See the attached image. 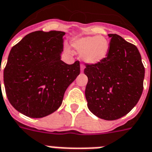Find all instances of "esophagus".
<instances>
[{
  "mask_svg": "<svg viewBox=\"0 0 152 152\" xmlns=\"http://www.w3.org/2000/svg\"><path fill=\"white\" fill-rule=\"evenodd\" d=\"M80 69H81V72H83L84 69H85V66L83 64H81L80 65Z\"/></svg>",
  "mask_w": 152,
  "mask_h": 152,
  "instance_id": "1",
  "label": "esophagus"
}]
</instances>
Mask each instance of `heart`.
<instances>
[{
	"label": "heart",
	"instance_id": "obj_1",
	"mask_svg": "<svg viewBox=\"0 0 152 152\" xmlns=\"http://www.w3.org/2000/svg\"><path fill=\"white\" fill-rule=\"evenodd\" d=\"M72 46L81 53V58L88 64H97L104 61L110 49L109 41L104 36H86L74 40Z\"/></svg>",
	"mask_w": 152,
	"mask_h": 152
}]
</instances>
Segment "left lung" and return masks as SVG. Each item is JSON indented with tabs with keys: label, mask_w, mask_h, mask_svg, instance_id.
I'll list each match as a JSON object with an SVG mask.
<instances>
[{
	"label": "left lung",
	"mask_w": 152,
	"mask_h": 152,
	"mask_svg": "<svg viewBox=\"0 0 152 152\" xmlns=\"http://www.w3.org/2000/svg\"><path fill=\"white\" fill-rule=\"evenodd\" d=\"M108 36L111 39L107 58L97 64H86L85 95L94 115L113 121L137 104L143 91L145 67L134 45L116 34Z\"/></svg>",
	"instance_id": "8db88e82"
}]
</instances>
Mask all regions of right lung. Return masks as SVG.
Here are the masks:
<instances>
[{"instance_id": "obj_1", "label": "right lung", "mask_w": 152, "mask_h": 152, "mask_svg": "<svg viewBox=\"0 0 152 152\" xmlns=\"http://www.w3.org/2000/svg\"><path fill=\"white\" fill-rule=\"evenodd\" d=\"M65 32L37 31L12 47L4 69L9 102L27 117L41 118L62 104L66 89L80 72V61L61 60Z\"/></svg>"}]
</instances>
